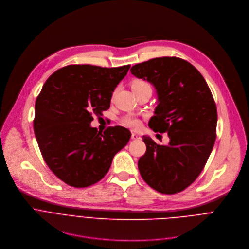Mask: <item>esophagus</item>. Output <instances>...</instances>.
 Here are the masks:
<instances>
[{"mask_svg": "<svg viewBox=\"0 0 249 249\" xmlns=\"http://www.w3.org/2000/svg\"><path fill=\"white\" fill-rule=\"evenodd\" d=\"M131 139H132V140H140V139H141V136H140L139 134L132 133V135H131Z\"/></svg>", "mask_w": 249, "mask_h": 249, "instance_id": "obj_1", "label": "esophagus"}]
</instances>
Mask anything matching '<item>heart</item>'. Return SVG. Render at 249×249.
Returning <instances> with one entry per match:
<instances>
[{
    "mask_svg": "<svg viewBox=\"0 0 249 249\" xmlns=\"http://www.w3.org/2000/svg\"><path fill=\"white\" fill-rule=\"evenodd\" d=\"M132 89H133V90L143 89H152V87L148 82H146L144 80H136L132 83ZM121 123L125 127H128V128H131V129H134V130L140 128V126H141V121L137 117H134V116L124 117L121 120Z\"/></svg>",
    "mask_w": 249,
    "mask_h": 249,
    "instance_id": "1",
    "label": "heart"
}]
</instances>
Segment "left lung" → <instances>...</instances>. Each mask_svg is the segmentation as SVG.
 <instances>
[{
	"label": "left lung",
	"mask_w": 249,
	"mask_h": 249,
	"mask_svg": "<svg viewBox=\"0 0 249 249\" xmlns=\"http://www.w3.org/2000/svg\"><path fill=\"white\" fill-rule=\"evenodd\" d=\"M131 73L152 83L159 104L149 126L165 133L168 145L143 136L147 151L138 161L142 178L163 194L191 185L210 157L216 140L217 106L199 71L177 57H160L137 64Z\"/></svg>",
	"instance_id": "obj_1"
}]
</instances>
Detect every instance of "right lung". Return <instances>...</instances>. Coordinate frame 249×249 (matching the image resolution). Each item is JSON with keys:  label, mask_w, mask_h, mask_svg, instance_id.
<instances>
[{"label": "right lung", "mask_w": 249, "mask_h": 249, "mask_svg": "<svg viewBox=\"0 0 249 249\" xmlns=\"http://www.w3.org/2000/svg\"><path fill=\"white\" fill-rule=\"evenodd\" d=\"M130 67L69 65L45 82L35 102L33 129L46 164L66 184L84 188L98 182L129 142L128 129L114 126L101 133L90 122L92 114L109 108Z\"/></svg>", "instance_id": "1"}]
</instances>
